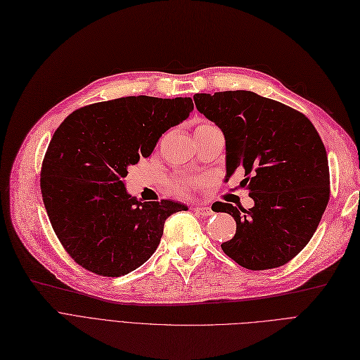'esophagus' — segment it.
<instances>
[{"instance_id":"34e87169","label":"esophagus","mask_w":360,"mask_h":360,"mask_svg":"<svg viewBox=\"0 0 360 360\" xmlns=\"http://www.w3.org/2000/svg\"><path fill=\"white\" fill-rule=\"evenodd\" d=\"M194 212L201 216H212L213 214V210L209 206H197V207H194Z\"/></svg>"}]
</instances>
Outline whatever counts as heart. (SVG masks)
I'll list each match as a JSON object with an SVG mask.
<instances>
[{"mask_svg":"<svg viewBox=\"0 0 360 360\" xmlns=\"http://www.w3.org/2000/svg\"><path fill=\"white\" fill-rule=\"evenodd\" d=\"M201 182V179L198 178H190V176H176L175 181L172 182V186H174L175 191H178L179 194H188L191 188L197 186Z\"/></svg>","mask_w":360,"mask_h":360,"instance_id":"obj_1","label":"heart"}]
</instances>
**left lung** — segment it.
<instances>
[{"mask_svg": "<svg viewBox=\"0 0 360 360\" xmlns=\"http://www.w3.org/2000/svg\"><path fill=\"white\" fill-rule=\"evenodd\" d=\"M197 110L222 131L228 181L247 176L252 209L224 202L237 231L222 243L245 269L283 266L314 237L330 200V167L311 122L294 108L252 91L195 94Z\"/></svg>", "mask_w": 360, "mask_h": 360, "instance_id": "1", "label": "left lung"}]
</instances>
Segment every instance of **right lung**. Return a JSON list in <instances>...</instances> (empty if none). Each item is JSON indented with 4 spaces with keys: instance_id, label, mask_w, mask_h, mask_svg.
<instances>
[{
    "instance_id": "obj_1",
    "label": "right lung",
    "mask_w": 360,
    "mask_h": 360,
    "mask_svg": "<svg viewBox=\"0 0 360 360\" xmlns=\"http://www.w3.org/2000/svg\"><path fill=\"white\" fill-rule=\"evenodd\" d=\"M193 110L190 97H123L82 107L57 128L41 193L56 236L82 268L103 276L135 271L160 244L166 219L188 209L172 200L139 201L123 178Z\"/></svg>"
}]
</instances>
